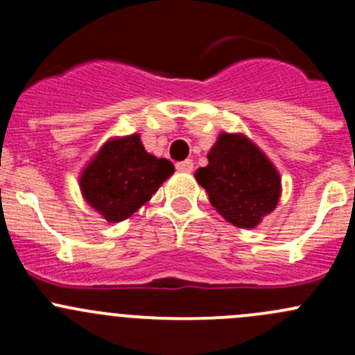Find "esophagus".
I'll return each instance as SVG.
<instances>
[{
    "mask_svg": "<svg viewBox=\"0 0 355 355\" xmlns=\"http://www.w3.org/2000/svg\"><path fill=\"white\" fill-rule=\"evenodd\" d=\"M177 170L184 171V173H191L194 170V163H192V159L180 161V163H177Z\"/></svg>",
    "mask_w": 355,
    "mask_h": 355,
    "instance_id": "34e87169",
    "label": "esophagus"
}]
</instances>
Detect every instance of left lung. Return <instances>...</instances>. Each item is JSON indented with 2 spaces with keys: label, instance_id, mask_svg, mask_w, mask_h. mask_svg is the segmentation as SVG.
I'll return each instance as SVG.
<instances>
[{
  "label": "left lung",
  "instance_id": "obj_1",
  "mask_svg": "<svg viewBox=\"0 0 355 355\" xmlns=\"http://www.w3.org/2000/svg\"><path fill=\"white\" fill-rule=\"evenodd\" d=\"M196 178L218 213L239 228H254L277 207L280 175L249 139L221 134Z\"/></svg>",
  "mask_w": 355,
  "mask_h": 355
}]
</instances>
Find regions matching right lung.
<instances>
[{
    "instance_id": "add662e5",
    "label": "right lung",
    "mask_w": 355,
    "mask_h": 355,
    "mask_svg": "<svg viewBox=\"0 0 355 355\" xmlns=\"http://www.w3.org/2000/svg\"><path fill=\"white\" fill-rule=\"evenodd\" d=\"M175 171L171 161L146 153L137 134L113 139L80 177L85 200L110 223L132 216Z\"/></svg>"
}]
</instances>
